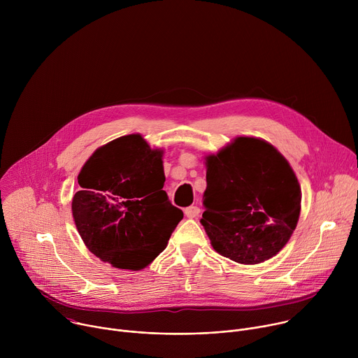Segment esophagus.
Masks as SVG:
<instances>
[{
    "mask_svg": "<svg viewBox=\"0 0 358 358\" xmlns=\"http://www.w3.org/2000/svg\"><path fill=\"white\" fill-rule=\"evenodd\" d=\"M184 214L187 218H195L199 215V208L196 206H191V207H187L184 210Z\"/></svg>",
    "mask_w": 358,
    "mask_h": 358,
    "instance_id": "obj_1",
    "label": "esophagus"
}]
</instances>
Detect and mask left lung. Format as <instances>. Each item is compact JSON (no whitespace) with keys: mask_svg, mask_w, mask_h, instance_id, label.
<instances>
[{"mask_svg":"<svg viewBox=\"0 0 358 358\" xmlns=\"http://www.w3.org/2000/svg\"><path fill=\"white\" fill-rule=\"evenodd\" d=\"M201 224L213 248L243 265L271 259L287 243L299 214V181L280 152L255 137H238L207 157Z\"/></svg>","mask_w":358,"mask_h":358,"instance_id":"8db88e82","label":"left lung"}]
</instances>
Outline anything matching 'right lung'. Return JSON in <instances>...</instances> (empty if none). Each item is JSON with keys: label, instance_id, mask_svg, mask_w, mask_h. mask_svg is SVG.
Segmentation results:
<instances>
[{"label": "right lung", "instance_id": "add662e5", "mask_svg": "<svg viewBox=\"0 0 358 358\" xmlns=\"http://www.w3.org/2000/svg\"><path fill=\"white\" fill-rule=\"evenodd\" d=\"M163 150L140 134L97 148L82 167L72 214L87 249L120 269L140 271L155 261L182 220L164 187Z\"/></svg>", "mask_w": 358, "mask_h": 358}]
</instances>
